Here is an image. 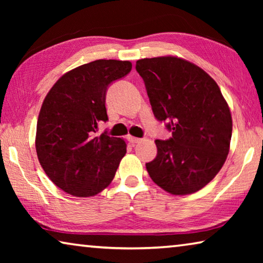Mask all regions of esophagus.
<instances>
[{"label":"esophagus","instance_id":"34e87169","mask_svg":"<svg viewBox=\"0 0 263 263\" xmlns=\"http://www.w3.org/2000/svg\"><path fill=\"white\" fill-rule=\"evenodd\" d=\"M127 140L130 141V144H132V145L139 144V142L141 141L140 138H136V137H131V136H128V137H127Z\"/></svg>","mask_w":263,"mask_h":263}]
</instances>
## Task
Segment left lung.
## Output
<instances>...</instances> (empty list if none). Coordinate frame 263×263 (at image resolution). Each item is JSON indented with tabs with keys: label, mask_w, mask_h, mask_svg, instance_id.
Returning <instances> with one entry per match:
<instances>
[{
	"label": "left lung",
	"mask_w": 263,
	"mask_h": 263,
	"mask_svg": "<svg viewBox=\"0 0 263 263\" xmlns=\"http://www.w3.org/2000/svg\"><path fill=\"white\" fill-rule=\"evenodd\" d=\"M136 69L145 82L154 117L172 132L157 139L158 154L146 163L151 179L173 195L193 194L215 177L228 158L232 117L218 84L176 57L146 58Z\"/></svg>",
	"instance_id": "obj_1"
}]
</instances>
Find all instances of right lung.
I'll use <instances>...</instances> for the list:
<instances>
[{
	"instance_id": "right-lung-1",
	"label": "right lung",
	"mask_w": 263,
	"mask_h": 263,
	"mask_svg": "<svg viewBox=\"0 0 263 263\" xmlns=\"http://www.w3.org/2000/svg\"><path fill=\"white\" fill-rule=\"evenodd\" d=\"M130 61L95 60L66 73L43 102L35 151L44 172L57 186L77 197H90L110 184L126 144L104 132L109 86L131 72Z\"/></svg>"
}]
</instances>
